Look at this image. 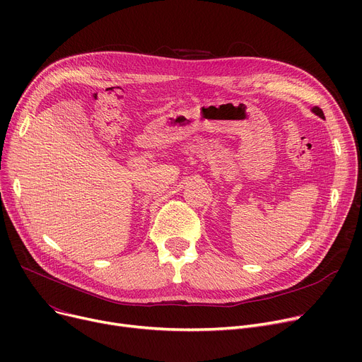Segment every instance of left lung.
<instances>
[{
	"label": "left lung",
	"instance_id": "8db88e82",
	"mask_svg": "<svg viewBox=\"0 0 362 362\" xmlns=\"http://www.w3.org/2000/svg\"><path fill=\"white\" fill-rule=\"evenodd\" d=\"M313 112H314V114H317V116H318V117H321V119H325V114H322V110H321L320 107H314V108H313Z\"/></svg>",
	"mask_w": 362,
	"mask_h": 362
}]
</instances>
